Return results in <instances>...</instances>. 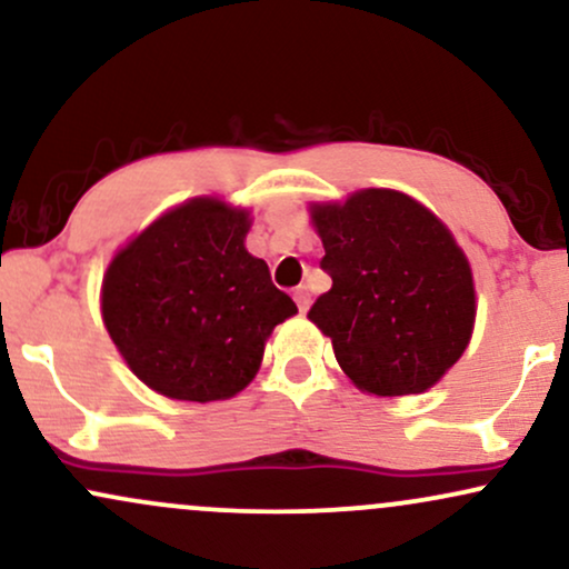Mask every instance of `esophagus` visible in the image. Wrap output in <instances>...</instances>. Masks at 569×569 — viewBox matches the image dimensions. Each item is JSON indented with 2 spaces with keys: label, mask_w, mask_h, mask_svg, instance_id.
Wrapping results in <instances>:
<instances>
[{
  "label": "esophagus",
  "mask_w": 569,
  "mask_h": 569,
  "mask_svg": "<svg viewBox=\"0 0 569 569\" xmlns=\"http://www.w3.org/2000/svg\"><path fill=\"white\" fill-rule=\"evenodd\" d=\"M293 302H297L299 312H307V307H310V291H307L305 286H299V289L293 291Z\"/></svg>",
  "instance_id": "34e87169"
}]
</instances>
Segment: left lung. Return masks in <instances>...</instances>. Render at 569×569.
<instances>
[{
	"instance_id": "left-lung-1",
	"label": "left lung",
	"mask_w": 569,
	"mask_h": 569,
	"mask_svg": "<svg viewBox=\"0 0 569 569\" xmlns=\"http://www.w3.org/2000/svg\"><path fill=\"white\" fill-rule=\"evenodd\" d=\"M331 289L307 318L331 337L345 375L375 396L422 393L473 331L466 253L426 206L393 189H363L312 208Z\"/></svg>"
}]
</instances>
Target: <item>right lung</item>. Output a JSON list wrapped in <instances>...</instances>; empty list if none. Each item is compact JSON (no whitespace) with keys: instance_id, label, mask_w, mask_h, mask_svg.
<instances>
[{"instance_id":"1","label":"right lung","mask_w":569,"mask_h":569,"mask_svg":"<svg viewBox=\"0 0 569 569\" xmlns=\"http://www.w3.org/2000/svg\"><path fill=\"white\" fill-rule=\"evenodd\" d=\"M248 213L198 198L149 224L109 264L101 312L136 377L179 401L246 388L264 339L297 312L243 240Z\"/></svg>"}]
</instances>
